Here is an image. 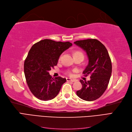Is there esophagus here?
<instances>
[{"label":"esophagus","mask_w":132,"mask_h":132,"mask_svg":"<svg viewBox=\"0 0 132 132\" xmlns=\"http://www.w3.org/2000/svg\"><path fill=\"white\" fill-rule=\"evenodd\" d=\"M67 81H71V82H74L75 81V79H71L70 78H67Z\"/></svg>","instance_id":"esophagus-1"}]
</instances>
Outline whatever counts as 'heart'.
<instances>
[{
	"mask_svg": "<svg viewBox=\"0 0 132 132\" xmlns=\"http://www.w3.org/2000/svg\"><path fill=\"white\" fill-rule=\"evenodd\" d=\"M77 53H80V54H82L81 52H76L75 53V54H77ZM61 58H62V55H61V56L59 57V60L61 59ZM67 73V74H68L69 75H70V76H73V73H72V72H71V71H68V72Z\"/></svg>",
	"mask_w": 132,
	"mask_h": 132,
	"instance_id": "1",
	"label": "heart"
}]
</instances>
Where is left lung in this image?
I'll return each mask as SVG.
<instances>
[{
  "instance_id": "left-lung-1",
  "label": "left lung",
  "mask_w": 132,
  "mask_h": 132,
  "mask_svg": "<svg viewBox=\"0 0 132 132\" xmlns=\"http://www.w3.org/2000/svg\"><path fill=\"white\" fill-rule=\"evenodd\" d=\"M74 43L86 52L89 63L83 74L86 77L90 75V80H80L82 88L77 91V95L84 100H96L104 93L110 81L112 63L109 54L105 46L96 39H87Z\"/></svg>"
}]
</instances>
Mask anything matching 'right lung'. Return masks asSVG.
<instances>
[{
  "mask_svg": "<svg viewBox=\"0 0 132 132\" xmlns=\"http://www.w3.org/2000/svg\"><path fill=\"white\" fill-rule=\"evenodd\" d=\"M71 46L69 42L45 39L32 46L24 62V73L27 85L36 97L48 101L57 96L66 79H53L49 71L57 65L61 54Z\"/></svg>",
  "mask_w": 132,
  "mask_h": 132,
  "instance_id": "obj_1",
  "label": "right lung"
}]
</instances>
